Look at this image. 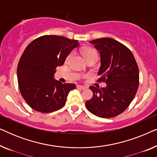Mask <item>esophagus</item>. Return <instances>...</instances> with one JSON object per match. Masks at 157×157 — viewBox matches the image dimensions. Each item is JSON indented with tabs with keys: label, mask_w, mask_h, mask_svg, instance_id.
I'll list each match as a JSON object with an SVG mask.
<instances>
[{
	"label": "esophagus",
	"mask_w": 157,
	"mask_h": 157,
	"mask_svg": "<svg viewBox=\"0 0 157 157\" xmlns=\"http://www.w3.org/2000/svg\"><path fill=\"white\" fill-rule=\"evenodd\" d=\"M77 88H78V89H80L81 90H84V89H86V86H81V85L77 86Z\"/></svg>",
	"instance_id": "obj_1"
}]
</instances>
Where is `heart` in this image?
Wrapping results in <instances>:
<instances>
[{"label": "heart", "instance_id": "b5f03b06", "mask_svg": "<svg viewBox=\"0 0 157 157\" xmlns=\"http://www.w3.org/2000/svg\"><path fill=\"white\" fill-rule=\"evenodd\" d=\"M82 53H83V56H84L86 59H88V58L92 57V56L97 57V53H96V51H94V49L85 48L83 50Z\"/></svg>", "mask_w": 157, "mask_h": 157}]
</instances>
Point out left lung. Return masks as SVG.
<instances>
[{"mask_svg":"<svg viewBox=\"0 0 157 157\" xmlns=\"http://www.w3.org/2000/svg\"><path fill=\"white\" fill-rule=\"evenodd\" d=\"M100 53L98 74L106 86H91L93 97L86 102L88 110L96 117L111 118L124 112L134 99L139 87V72L136 60L127 47L113 38L91 40Z\"/></svg>","mask_w":157,"mask_h":157,"instance_id":"8db88e82","label":"left lung"}]
</instances>
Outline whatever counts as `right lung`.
Returning <instances> with one entry per match:
<instances>
[{
    "mask_svg": "<svg viewBox=\"0 0 157 157\" xmlns=\"http://www.w3.org/2000/svg\"><path fill=\"white\" fill-rule=\"evenodd\" d=\"M78 46V40L46 35L25 48L18 62L17 77L21 95L32 109L50 113L65 105L68 94L76 85L61 83L54 78V74Z\"/></svg>",
    "mask_w": 157,
    "mask_h": 157,
    "instance_id": "obj_1",
    "label": "right lung"
}]
</instances>
